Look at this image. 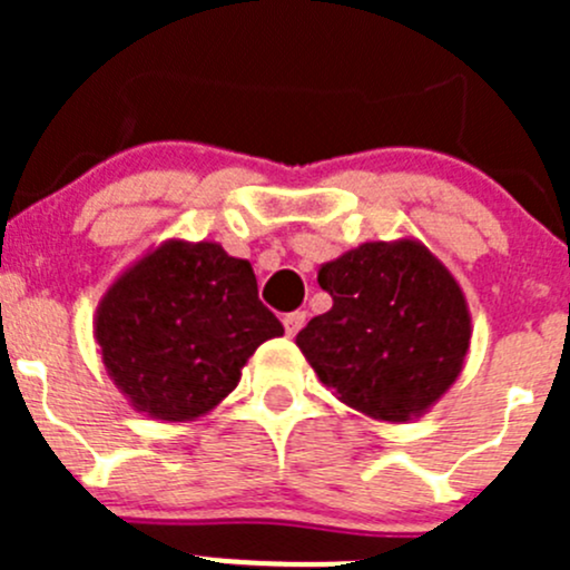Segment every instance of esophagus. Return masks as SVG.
I'll use <instances>...</instances> for the list:
<instances>
[{
	"label": "esophagus",
	"mask_w": 570,
	"mask_h": 570,
	"mask_svg": "<svg viewBox=\"0 0 570 570\" xmlns=\"http://www.w3.org/2000/svg\"><path fill=\"white\" fill-rule=\"evenodd\" d=\"M306 325V312H292L284 317V327H286V336H297V331Z\"/></svg>",
	"instance_id": "esophagus-1"
}]
</instances>
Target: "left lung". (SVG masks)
<instances>
[{
  "mask_svg": "<svg viewBox=\"0 0 570 570\" xmlns=\"http://www.w3.org/2000/svg\"><path fill=\"white\" fill-rule=\"evenodd\" d=\"M317 281L333 306L295 344L344 405L377 422H411L461 377L469 303L428 245L364 243L322 264Z\"/></svg>",
  "mask_w": 570,
  "mask_h": 570,
  "instance_id": "obj_1",
  "label": "left lung"
}]
</instances>
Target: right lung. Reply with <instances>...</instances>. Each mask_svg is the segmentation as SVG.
<instances>
[{
  "instance_id": "add662e5",
  "label": "right lung",
  "mask_w": 570,
  "mask_h": 570,
  "mask_svg": "<svg viewBox=\"0 0 570 570\" xmlns=\"http://www.w3.org/2000/svg\"><path fill=\"white\" fill-rule=\"evenodd\" d=\"M94 336L109 381L137 413L195 422L237 389L258 344L284 336V325L258 301L250 262L174 237L107 286Z\"/></svg>"
}]
</instances>
